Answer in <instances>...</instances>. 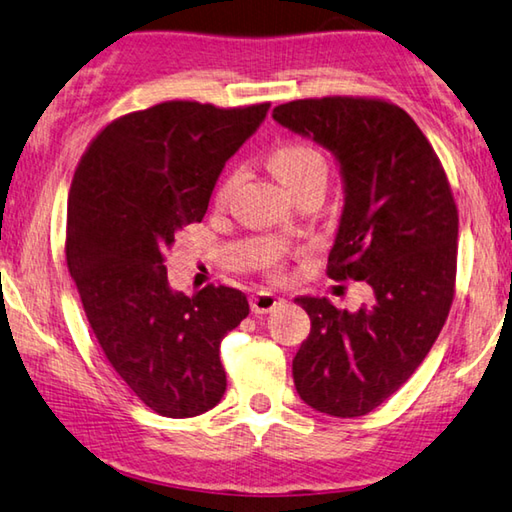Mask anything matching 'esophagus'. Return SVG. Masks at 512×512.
I'll list each match as a JSON object with an SVG mask.
<instances>
[{
	"instance_id": "obj_1",
	"label": "esophagus",
	"mask_w": 512,
	"mask_h": 512,
	"mask_svg": "<svg viewBox=\"0 0 512 512\" xmlns=\"http://www.w3.org/2000/svg\"><path fill=\"white\" fill-rule=\"evenodd\" d=\"M281 297L274 295V292H267V290H261L256 292V295H251L249 304H251V311H254L256 315H265V313H272L276 306L281 304Z\"/></svg>"
}]
</instances>
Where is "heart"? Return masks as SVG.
<instances>
[{
	"label": "heart",
	"instance_id": "1",
	"mask_svg": "<svg viewBox=\"0 0 512 512\" xmlns=\"http://www.w3.org/2000/svg\"><path fill=\"white\" fill-rule=\"evenodd\" d=\"M270 165L276 177H279L286 186L295 192L311 186L315 181L326 183V177H329V163H326L324 154L317 149L311 142H301V140H292V142H283L270 154ZM240 181V170H229L220 179L215 188V204L224 206L226 201L231 199L233 190H236ZM283 258H286V251L281 249H267L265 251V265L270 272H281L283 267Z\"/></svg>",
	"mask_w": 512,
	"mask_h": 512
}]
</instances>
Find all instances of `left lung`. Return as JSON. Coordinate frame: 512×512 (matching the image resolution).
<instances>
[{
	"label": "left lung",
	"instance_id": "obj_1",
	"mask_svg": "<svg viewBox=\"0 0 512 512\" xmlns=\"http://www.w3.org/2000/svg\"><path fill=\"white\" fill-rule=\"evenodd\" d=\"M272 117L338 158L345 211L326 274L374 290L356 313L324 297L295 299L311 317L292 360L295 388L320 413L367 415L413 376L447 322L458 258L454 192L422 129L388 99H295Z\"/></svg>",
	"mask_w": 512,
	"mask_h": 512
}]
</instances>
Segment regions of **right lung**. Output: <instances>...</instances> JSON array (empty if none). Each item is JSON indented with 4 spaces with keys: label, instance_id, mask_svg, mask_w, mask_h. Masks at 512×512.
Masks as SVG:
<instances>
[{
    "label": "right lung",
    "instance_id": "add662e5",
    "mask_svg": "<svg viewBox=\"0 0 512 512\" xmlns=\"http://www.w3.org/2000/svg\"><path fill=\"white\" fill-rule=\"evenodd\" d=\"M270 104L174 99L117 117L81 156L67 199L65 261L108 363L163 417L220 404L222 338L249 315L245 292H172L165 251L206 215L224 163Z\"/></svg>",
    "mask_w": 512,
    "mask_h": 512
}]
</instances>
